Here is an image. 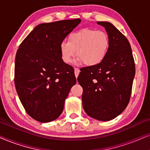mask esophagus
Listing matches in <instances>:
<instances>
[{
  "label": "esophagus",
  "instance_id": "34e87169",
  "mask_svg": "<svg viewBox=\"0 0 150 150\" xmlns=\"http://www.w3.org/2000/svg\"><path fill=\"white\" fill-rule=\"evenodd\" d=\"M79 72H80V71H79V69H77V68H75V77H78V75H79Z\"/></svg>",
  "mask_w": 150,
  "mask_h": 150
}]
</instances>
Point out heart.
<instances>
[{"label": "heart", "mask_w": 150, "mask_h": 150, "mask_svg": "<svg viewBox=\"0 0 150 150\" xmlns=\"http://www.w3.org/2000/svg\"><path fill=\"white\" fill-rule=\"evenodd\" d=\"M110 47V39L106 32L101 30L82 29L73 32L69 36V42L59 45L61 57L69 64L77 55V62H83L88 67L100 64L106 57Z\"/></svg>", "instance_id": "heart-1"}]
</instances>
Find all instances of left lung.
<instances>
[{"instance_id":"8db88e82","label":"left lung","mask_w":150,"mask_h":150,"mask_svg":"<svg viewBox=\"0 0 150 150\" xmlns=\"http://www.w3.org/2000/svg\"><path fill=\"white\" fill-rule=\"evenodd\" d=\"M97 23L108 35V51L99 64L81 69L77 81L83 88L86 113L97 120L107 121L119 116L128 104L135 64L126 37L109 22Z\"/></svg>"}]
</instances>
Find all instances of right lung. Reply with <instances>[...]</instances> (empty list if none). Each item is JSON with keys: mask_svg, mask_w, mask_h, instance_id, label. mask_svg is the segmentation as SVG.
<instances>
[{"mask_svg": "<svg viewBox=\"0 0 150 150\" xmlns=\"http://www.w3.org/2000/svg\"><path fill=\"white\" fill-rule=\"evenodd\" d=\"M80 22L78 18L40 24L17 51L14 82L18 95L28 115L41 123L58 118L76 83L73 68L62 59L59 45Z\"/></svg>", "mask_w": 150, "mask_h": 150, "instance_id": "right-lung-1", "label": "right lung"}]
</instances>
